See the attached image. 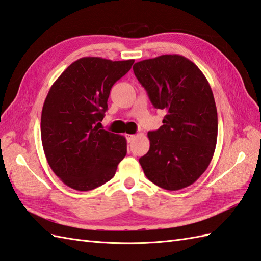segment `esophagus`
<instances>
[{
	"label": "esophagus",
	"mask_w": 261,
	"mask_h": 261,
	"mask_svg": "<svg viewBox=\"0 0 261 261\" xmlns=\"http://www.w3.org/2000/svg\"><path fill=\"white\" fill-rule=\"evenodd\" d=\"M133 140H135V136H133V135H126V141L130 143Z\"/></svg>",
	"instance_id": "obj_1"
}]
</instances>
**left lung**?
I'll return each mask as SVG.
<instances>
[{
  "label": "left lung",
  "mask_w": 261,
  "mask_h": 261,
  "mask_svg": "<svg viewBox=\"0 0 261 261\" xmlns=\"http://www.w3.org/2000/svg\"><path fill=\"white\" fill-rule=\"evenodd\" d=\"M133 72L155 109L167 114L149 131L150 149L139 159L151 182L175 191L192 185L213 159L218 116L213 90L198 66L178 54H165L133 65Z\"/></svg>",
  "instance_id": "1"
}]
</instances>
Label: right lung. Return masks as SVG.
<instances>
[{"label": "right lung", "mask_w": 261, "mask_h": 261, "mask_svg": "<svg viewBox=\"0 0 261 261\" xmlns=\"http://www.w3.org/2000/svg\"><path fill=\"white\" fill-rule=\"evenodd\" d=\"M135 60L81 58L53 83L41 116L48 166L66 186L89 191L112 179L126 154L123 136L100 130L110 90Z\"/></svg>", "instance_id": "obj_1"}]
</instances>
